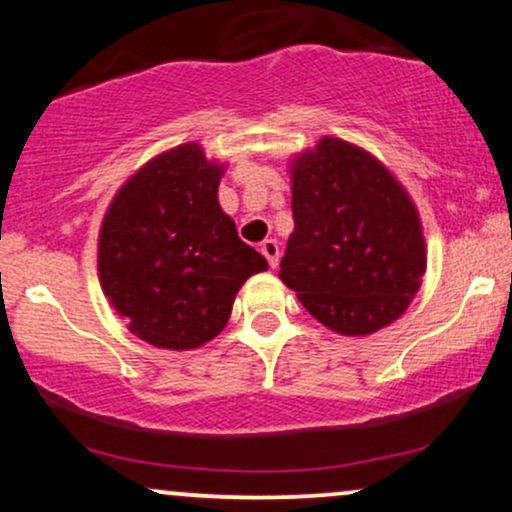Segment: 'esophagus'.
<instances>
[{
  "instance_id": "esophagus-1",
  "label": "esophagus",
  "mask_w": 512,
  "mask_h": 512,
  "mask_svg": "<svg viewBox=\"0 0 512 512\" xmlns=\"http://www.w3.org/2000/svg\"><path fill=\"white\" fill-rule=\"evenodd\" d=\"M260 252L264 257H267V262H269V267H276V264H279V245H276V240H264V243L260 245Z\"/></svg>"
}]
</instances>
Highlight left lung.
I'll list each match as a JSON object with an SVG mask.
<instances>
[{
  "label": "left lung",
  "mask_w": 512,
  "mask_h": 512,
  "mask_svg": "<svg viewBox=\"0 0 512 512\" xmlns=\"http://www.w3.org/2000/svg\"><path fill=\"white\" fill-rule=\"evenodd\" d=\"M293 228L279 276L330 330L361 337L407 310L426 245L404 187L368 151L325 137L293 161Z\"/></svg>",
  "instance_id": "left-lung-1"
}]
</instances>
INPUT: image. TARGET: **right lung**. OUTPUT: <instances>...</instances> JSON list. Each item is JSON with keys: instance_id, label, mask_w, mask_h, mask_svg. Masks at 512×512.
<instances>
[{"instance_id": "right-lung-1", "label": "right lung", "mask_w": 512, "mask_h": 512, "mask_svg": "<svg viewBox=\"0 0 512 512\" xmlns=\"http://www.w3.org/2000/svg\"><path fill=\"white\" fill-rule=\"evenodd\" d=\"M221 173L202 146L180 144L139 168L103 219V293L129 332L158 349L211 342L245 279L267 269L219 207Z\"/></svg>"}]
</instances>
